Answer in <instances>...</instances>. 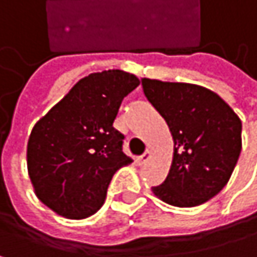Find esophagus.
I'll list each match as a JSON object with an SVG mask.
<instances>
[{
	"instance_id": "esophagus-1",
	"label": "esophagus",
	"mask_w": 257,
	"mask_h": 257,
	"mask_svg": "<svg viewBox=\"0 0 257 257\" xmlns=\"http://www.w3.org/2000/svg\"><path fill=\"white\" fill-rule=\"evenodd\" d=\"M150 156H151V153L147 150V151H145L142 156H139V157L136 159V160H138V164H139V165H144V164H147V162H148V159H150Z\"/></svg>"
}]
</instances>
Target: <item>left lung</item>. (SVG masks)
Wrapping results in <instances>:
<instances>
[{
    "instance_id": "8db88e82",
    "label": "left lung",
    "mask_w": 257,
    "mask_h": 257,
    "mask_svg": "<svg viewBox=\"0 0 257 257\" xmlns=\"http://www.w3.org/2000/svg\"><path fill=\"white\" fill-rule=\"evenodd\" d=\"M142 87L174 139L171 170L151 191L171 206L203 204L227 185L235 170L242 147L241 119L203 86L142 78Z\"/></svg>"
}]
</instances>
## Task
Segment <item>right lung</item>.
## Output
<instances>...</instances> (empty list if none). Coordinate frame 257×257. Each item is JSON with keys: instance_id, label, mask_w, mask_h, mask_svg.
Returning a JSON list of instances; mask_svg holds the SVG:
<instances>
[{"instance_id": "add662e5", "label": "right lung", "mask_w": 257, "mask_h": 257, "mask_svg": "<svg viewBox=\"0 0 257 257\" xmlns=\"http://www.w3.org/2000/svg\"><path fill=\"white\" fill-rule=\"evenodd\" d=\"M138 86V77L119 69L89 74L35 124L27 145L28 176L51 210L81 219L103 206L113 174L132 164L113 121Z\"/></svg>"}]
</instances>
